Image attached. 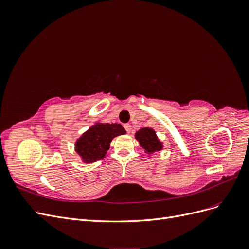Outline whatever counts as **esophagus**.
Instances as JSON below:
<instances>
[{
	"mask_svg": "<svg viewBox=\"0 0 249 249\" xmlns=\"http://www.w3.org/2000/svg\"><path fill=\"white\" fill-rule=\"evenodd\" d=\"M124 126L126 133H130L132 131V125L130 124H125Z\"/></svg>",
	"mask_w": 249,
	"mask_h": 249,
	"instance_id": "esophagus-1",
	"label": "esophagus"
}]
</instances>
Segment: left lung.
Wrapping results in <instances>:
<instances>
[{
  "instance_id": "left-lung-1",
  "label": "left lung",
  "mask_w": 249,
  "mask_h": 249,
  "mask_svg": "<svg viewBox=\"0 0 249 249\" xmlns=\"http://www.w3.org/2000/svg\"><path fill=\"white\" fill-rule=\"evenodd\" d=\"M136 139L139 141L140 146L145 149V153L153 154L162 149V143L156 136V133L149 127H143L136 133Z\"/></svg>"
}]
</instances>
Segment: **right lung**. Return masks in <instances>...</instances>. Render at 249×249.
I'll list each match as a JSON object with an SVG mask.
<instances>
[{"instance_id": "right-lung-1", "label": "right lung", "mask_w": 249, "mask_h": 249, "mask_svg": "<svg viewBox=\"0 0 249 249\" xmlns=\"http://www.w3.org/2000/svg\"><path fill=\"white\" fill-rule=\"evenodd\" d=\"M125 134L119 124H96L76 142V152L85 163L102 160L110 147L112 139Z\"/></svg>"}]
</instances>
